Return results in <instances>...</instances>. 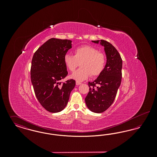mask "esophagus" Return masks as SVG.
<instances>
[{
    "instance_id": "34e87169",
    "label": "esophagus",
    "mask_w": 157,
    "mask_h": 157,
    "mask_svg": "<svg viewBox=\"0 0 157 157\" xmlns=\"http://www.w3.org/2000/svg\"><path fill=\"white\" fill-rule=\"evenodd\" d=\"M82 83L81 82H79V81H76V85H81Z\"/></svg>"
}]
</instances>
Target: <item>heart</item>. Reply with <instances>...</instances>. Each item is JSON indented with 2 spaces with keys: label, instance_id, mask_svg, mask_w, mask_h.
<instances>
[{
  "label": "heart",
  "instance_id": "obj_1",
  "mask_svg": "<svg viewBox=\"0 0 157 157\" xmlns=\"http://www.w3.org/2000/svg\"><path fill=\"white\" fill-rule=\"evenodd\" d=\"M63 60L66 67L71 72H74L81 63V68L71 76L77 81L85 80L90 75L92 77L100 75L106 63L104 54L99 52L97 48L88 45L76 48L75 56L67 53Z\"/></svg>",
  "mask_w": 157,
  "mask_h": 157
}]
</instances>
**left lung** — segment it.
<instances>
[{
  "label": "left lung",
  "mask_w": 157,
  "mask_h": 157,
  "mask_svg": "<svg viewBox=\"0 0 157 157\" xmlns=\"http://www.w3.org/2000/svg\"><path fill=\"white\" fill-rule=\"evenodd\" d=\"M104 47L106 63L94 82H88L90 91L85 98L88 109L95 113L106 111L113 102L122 79V60L116 48L104 40H92Z\"/></svg>",
  "instance_id": "1"
}]
</instances>
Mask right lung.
<instances>
[{"mask_svg":"<svg viewBox=\"0 0 157 157\" xmlns=\"http://www.w3.org/2000/svg\"><path fill=\"white\" fill-rule=\"evenodd\" d=\"M72 48V41L51 38L38 48L33 55L30 78L38 101L46 110L56 113L67 106L75 81L60 80L67 75L64 56Z\"/></svg>","mask_w":157,"mask_h":157,"instance_id":"right-lung-1","label":"right lung"}]
</instances>
